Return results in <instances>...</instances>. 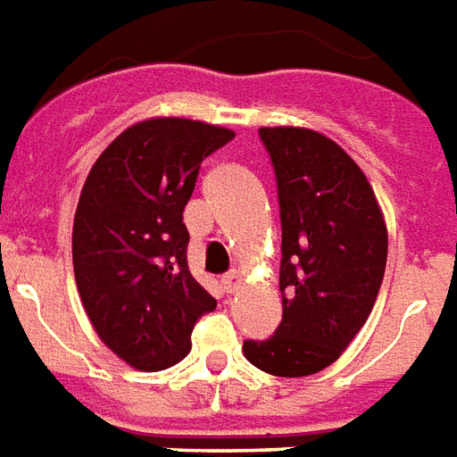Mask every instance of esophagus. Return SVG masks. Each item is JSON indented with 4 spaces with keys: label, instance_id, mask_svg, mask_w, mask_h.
Returning <instances> with one entry per match:
<instances>
[{
    "label": "esophagus",
    "instance_id": "1",
    "mask_svg": "<svg viewBox=\"0 0 457 457\" xmlns=\"http://www.w3.org/2000/svg\"><path fill=\"white\" fill-rule=\"evenodd\" d=\"M221 283H223V290H226V293H236L238 287L244 286V278H241V273H238V270H231V273L223 275Z\"/></svg>",
    "mask_w": 457,
    "mask_h": 457
}]
</instances>
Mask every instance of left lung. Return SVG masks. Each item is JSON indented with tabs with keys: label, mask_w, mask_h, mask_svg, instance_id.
I'll use <instances>...</instances> for the list:
<instances>
[{
	"label": "left lung",
	"mask_w": 457,
	"mask_h": 457,
	"mask_svg": "<svg viewBox=\"0 0 457 457\" xmlns=\"http://www.w3.org/2000/svg\"><path fill=\"white\" fill-rule=\"evenodd\" d=\"M278 182L283 322L245 359L273 377L317 374L367 322L384 280L389 234L371 184L347 152L307 128H261Z\"/></svg>",
	"instance_id": "8db88e82"
}]
</instances>
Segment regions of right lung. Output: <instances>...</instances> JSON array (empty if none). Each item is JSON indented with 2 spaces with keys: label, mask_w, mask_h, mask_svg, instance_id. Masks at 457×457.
Here are the masks:
<instances>
[{
  "label": "right lung",
  "mask_w": 457,
  "mask_h": 457,
  "mask_svg": "<svg viewBox=\"0 0 457 457\" xmlns=\"http://www.w3.org/2000/svg\"><path fill=\"white\" fill-rule=\"evenodd\" d=\"M234 130L152 118L120 132L90 167L73 219V273L90 325L110 352L160 371L192 349L216 307L189 273L182 221L202 162Z\"/></svg>",
  "instance_id": "obj_1"
}]
</instances>
